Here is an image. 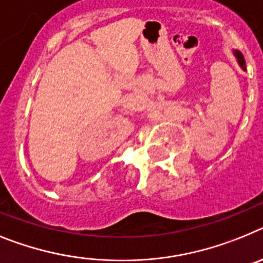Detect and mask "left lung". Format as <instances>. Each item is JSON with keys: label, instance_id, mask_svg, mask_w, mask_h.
Returning <instances> with one entry per match:
<instances>
[{"label": "left lung", "instance_id": "left-lung-1", "mask_svg": "<svg viewBox=\"0 0 263 263\" xmlns=\"http://www.w3.org/2000/svg\"><path fill=\"white\" fill-rule=\"evenodd\" d=\"M233 55L236 57L237 63H238L239 67L242 68V71H246L245 59H243V55H242V54H241V51H238V50H236V49H233Z\"/></svg>", "mask_w": 263, "mask_h": 263}]
</instances>
